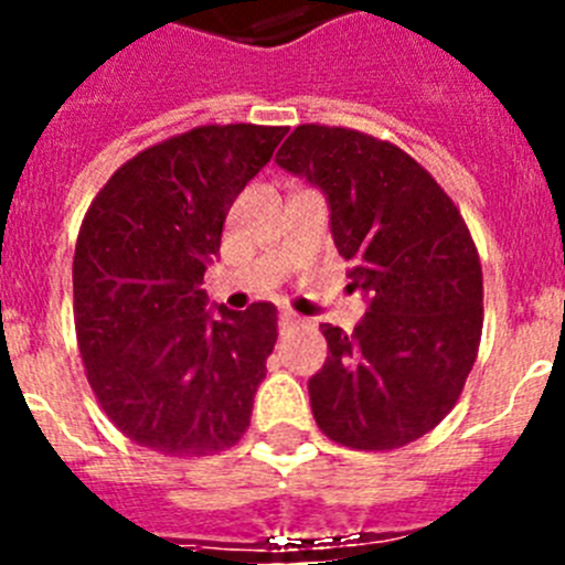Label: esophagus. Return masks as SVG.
<instances>
[{"instance_id": "esophagus-1", "label": "esophagus", "mask_w": 565, "mask_h": 565, "mask_svg": "<svg viewBox=\"0 0 565 565\" xmlns=\"http://www.w3.org/2000/svg\"><path fill=\"white\" fill-rule=\"evenodd\" d=\"M299 322H302V319H299L294 311L279 313V331H291V328H297Z\"/></svg>"}]
</instances>
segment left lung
<instances>
[{
    "instance_id": "1",
    "label": "left lung",
    "mask_w": 565,
    "mask_h": 565,
    "mask_svg": "<svg viewBox=\"0 0 565 565\" xmlns=\"http://www.w3.org/2000/svg\"><path fill=\"white\" fill-rule=\"evenodd\" d=\"M274 161L322 189L351 291L367 313L353 333L322 326L328 359L311 376L319 430L351 450H396L456 407L478 356L483 274L450 194L422 163L373 135L302 124Z\"/></svg>"
}]
</instances>
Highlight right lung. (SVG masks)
I'll return each instance as SVG.
<instances>
[{
  "instance_id": "1",
  "label": "right lung",
  "mask_w": 565,
  "mask_h": 565,
  "mask_svg": "<svg viewBox=\"0 0 565 565\" xmlns=\"http://www.w3.org/2000/svg\"><path fill=\"white\" fill-rule=\"evenodd\" d=\"M288 127L206 124L143 149L104 183L73 257L87 382L129 441L214 456L243 438L277 342V308L212 313L203 274L246 183Z\"/></svg>"
}]
</instances>
